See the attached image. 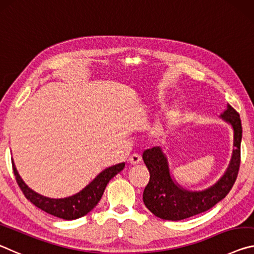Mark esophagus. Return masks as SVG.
<instances>
[{"label":"esophagus","mask_w":254,"mask_h":254,"mask_svg":"<svg viewBox=\"0 0 254 254\" xmlns=\"http://www.w3.org/2000/svg\"><path fill=\"white\" fill-rule=\"evenodd\" d=\"M128 161H129V163L131 165H137L140 163V161H142V157H140V155L138 154H132L130 155L129 159H128Z\"/></svg>","instance_id":"34e87169"}]
</instances>
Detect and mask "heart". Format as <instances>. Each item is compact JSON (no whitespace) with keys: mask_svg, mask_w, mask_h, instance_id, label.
Wrapping results in <instances>:
<instances>
[{"mask_svg":"<svg viewBox=\"0 0 254 254\" xmlns=\"http://www.w3.org/2000/svg\"><path fill=\"white\" fill-rule=\"evenodd\" d=\"M161 128H162V127H161V126H160V127H159V129H161Z\"/></svg>","mask_w":254,"mask_h":254,"instance_id":"heart-1","label":"heart"}]
</instances>
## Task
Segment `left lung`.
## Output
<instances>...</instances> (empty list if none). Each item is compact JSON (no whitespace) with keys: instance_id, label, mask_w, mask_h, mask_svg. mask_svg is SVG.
Segmentation results:
<instances>
[{"instance_id":"obj_1","label":"left lung","mask_w":254,"mask_h":254,"mask_svg":"<svg viewBox=\"0 0 254 254\" xmlns=\"http://www.w3.org/2000/svg\"><path fill=\"white\" fill-rule=\"evenodd\" d=\"M219 118L232 127L233 148L225 171L208 188L190 190L179 184L172 176L168 156L161 146H154L143 152L144 163L151 174L148 185L144 190L143 201L156 217L166 221L189 218L210 209L230 192L240 168L242 125L240 115L228 103Z\"/></svg>"}]
</instances>
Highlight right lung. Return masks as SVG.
<instances>
[{"instance_id":"right-lung-1","label":"right lung","mask_w":254,"mask_h":254,"mask_svg":"<svg viewBox=\"0 0 254 254\" xmlns=\"http://www.w3.org/2000/svg\"><path fill=\"white\" fill-rule=\"evenodd\" d=\"M12 168H13L16 182H18L20 189L22 190L28 200H30L36 207L46 211L47 214L65 219V221H73V219L83 217L98 205L109 181L124 170L125 162L102 170L81 191L65 198H49L36 192L35 190L29 188L28 185L23 181V179L20 177L13 159H12Z\"/></svg>"}]
</instances>
